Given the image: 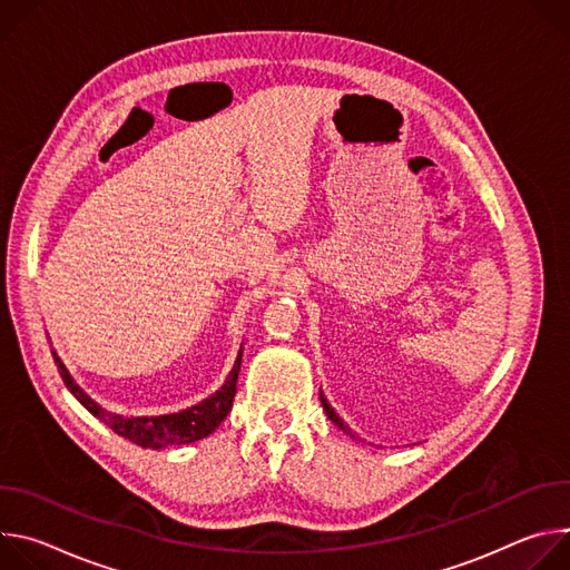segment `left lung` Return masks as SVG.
<instances>
[{
    "mask_svg": "<svg viewBox=\"0 0 570 570\" xmlns=\"http://www.w3.org/2000/svg\"><path fill=\"white\" fill-rule=\"evenodd\" d=\"M320 401H322V409H324V413H327V417L338 426V429H343L347 435H352V431H350V426L334 413V409H332V405H330V401L327 399H324V394H320Z\"/></svg>",
    "mask_w": 570,
    "mask_h": 570,
    "instance_id": "1",
    "label": "left lung"
}]
</instances>
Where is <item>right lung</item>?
Instances as JSON below:
<instances>
[{"label":"right lung","mask_w":570,"mask_h":570,"mask_svg":"<svg viewBox=\"0 0 570 570\" xmlns=\"http://www.w3.org/2000/svg\"><path fill=\"white\" fill-rule=\"evenodd\" d=\"M53 354L58 374L62 379V383L69 387V392L86 405V409L99 417L106 426H110L117 435L135 442L137 446L144 449H165V446H176V444H191L196 440H203L207 435H212L218 424L227 417V413L232 411V401L236 394V381H238V370H240V354L227 376V381L223 383L220 390H216L209 399L200 401L198 405H191V409L183 411V413H174V415H159V417H121L115 413L104 411L99 403H95L83 390H80L69 372L65 370V365L60 363V358Z\"/></svg>","instance_id":"obj_1"}]
</instances>
